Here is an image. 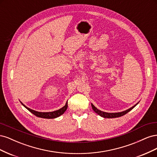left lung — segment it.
I'll return each instance as SVG.
<instances>
[{
    "label": "left lung",
    "instance_id": "8db88e82",
    "mask_svg": "<svg viewBox=\"0 0 157 157\" xmlns=\"http://www.w3.org/2000/svg\"><path fill=\"white\" fill-rule=\"evenodd\" d=\"M138 103H136V105H134L133 107H130V109H127V110H126V111H122V112H118V113H106V112H103V111L99 110V109L95 107L92 103H91V105H92V109L94 110V111L95 113H96L98 115H99V116H101L103 118H117V117H122L123 115H124L125 114H126L127 113L130 111L133 108H134L137 105V104H138Z\"/></svg>",
    "mask_w": 157,
    "mask_h": 157
}]
</instances>
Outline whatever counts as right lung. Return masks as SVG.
<instances>
[{"mask_svg": "<svg viewBox=\"0 0 157 157\" xmlns=\"http://www.w3.org/2000/svg\"><path fill=\"white\" fill-rule=\"evenodd\" d=\"M20 103L22 104L23 106H24L28 111H29L31 113H32L33 115H35L38 117L43 118H55L58 117L61 115H63V114L65 113V111L67 110V106H68L67 101L65 103V105L63 107L58 109V110L52 111V112H39V111H36L35 110H33V109L27 107L21 101H20Z\"/></svg>", "mask_w": 157, "mask_h": 157, "instance_id": "add662e5", "label": "right lung"}]
</instances>
